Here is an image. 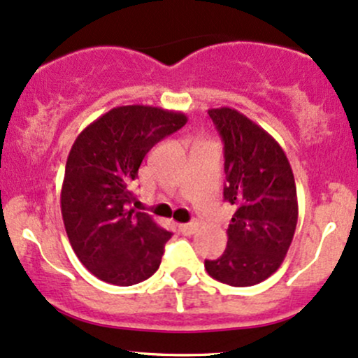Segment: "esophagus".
I'll use <instances>...</instances> for the list:
<instances>
[{"mask_svg": "<svg viewBox=\"0 0 358 358\" xmlns=\"http://www.w3.org/2000/svg\"><path fill=\"white\" fill-rule=\"evenodd\" d=\"M198 227H200V225H198V222L193 220L190 223H183V225H178V230L182 231L183 235H193L198 230Z\"/></svg>", "mask_w": 358, "mask_h": 358, "instance_id": "esophagus-1", "label": "esophagus"}]
</instances>
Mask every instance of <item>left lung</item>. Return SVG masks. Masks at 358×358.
I'll return each mask as SVG.
<instances>
[{"label": "left lung", "instance_id": "obj_1", "mask_svg": "<svg viewBox=\"0 0 358 358\" xmlns=\"http://www.w3.org/2000/svg\"><path fill=\"white\" fill-rule=\"evenodd\" d=\"M208 115L223 141V198L235 205V213L225 252L217 260H205V268L227 285H257L277 272L294 240L295 178L285 152L264 128L227 106Z\"/></svg>", "mask_w": 358, "mask_h": 358}]
</instances>
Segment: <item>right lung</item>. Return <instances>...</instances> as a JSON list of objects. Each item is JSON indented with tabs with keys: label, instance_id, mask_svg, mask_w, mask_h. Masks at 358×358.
<instances>
[{
	"label": "right lung",
	"instance_id": "right-lung-1",
	"mask_svg": "<svg viewBox=\"0 0 358 358\" xmlns=\"http://www.w3.org/2000/svg\"><path fill=\"white\" fill-rule=\"evenodd\" d=\"M187 123L180 111L116 106L73 143L62 187V215L76 257L103 282L130 287L160 266L171 234L130 208V185L145 155Z\"/></svg>",
	"mask_w": 358,
	"mask_h": 358
}]
</instances>
